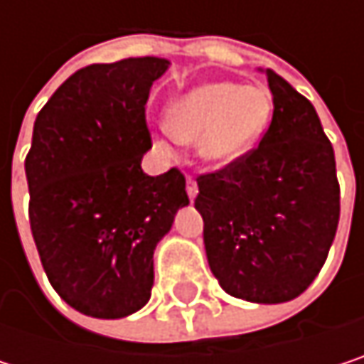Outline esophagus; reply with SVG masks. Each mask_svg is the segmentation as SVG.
<instances>
[{
  "mask_svg": "<svg viewBox=\"0 0 364 364\" xmlns=\"http://www.w3.org/2000/svg\"><path fill=\"white\" fill-rule=\"evenodd\" d=\"M185 189H187L189 200H193V198L198 196V181H196L193 177H187V179H185Z\"/></svg>",
  "mask_w": 364,
  "mask_h": 364,
  "instance_id": "esophagus-1",
  "label": "esophagus"
}]
</instances>
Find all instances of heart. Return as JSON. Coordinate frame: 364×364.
Masks as SVG:
<instances>
[{
	"mask_svg": "<svg viewBox=\"0 0 364 364\" xmlns=\"http://www.w3.org/2000/svg\"><path fill=\"white\" fill-rule=\"evenodd\" d=\"M272 115V97L259 86L213 82L177 99L168 128L183 143H198L204 160L232 164L253 149Z\"/></svg>",
	"mask_w": 364,
	"mask_h": 364,
	"instance_id": "b5f03b06",
	"label": "heart"
}]
</instances>
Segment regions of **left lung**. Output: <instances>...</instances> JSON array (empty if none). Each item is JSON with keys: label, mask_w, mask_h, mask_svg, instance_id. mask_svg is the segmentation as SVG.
<instances>
[{"label": "left lung", "mask_w": 364, "mask_h": 364, "mask_svg": "<svg viewBox=\"0 0 364 364\" xmlns=\"http://www.w3.org/2000/svg\"><path fill=\"white\" fill-rule=\"evenodd\" d=\"M272 119L259 145L198 175L196 208L221 289L255 304L301 295L327 261L339 223L335 154L314 105L265 71Z\"/></svg>", "instance_id": "8db88e82"}]
</instances>
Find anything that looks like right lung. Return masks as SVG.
Listing matches in <instances>:
<instances>
[{
    "instance_id": "add662e5",
    "label": "right lung",
    "mask_w": 364,
    "mask_h": 364,
    "mask_svg": "<svg viewBox=\"0 0 364 364\" xmlns=\"http://www.w3.org/2000/svg\"><path fill=\"white\" fill-rule=\"evenodd\" d=\"M168 60L88 65L37 113L25 158L29 223L54 291L95 318L141 310L154 287V251L189 204L173 166L149 177L145 105Z\"/></svg>"
}]
</instances>
